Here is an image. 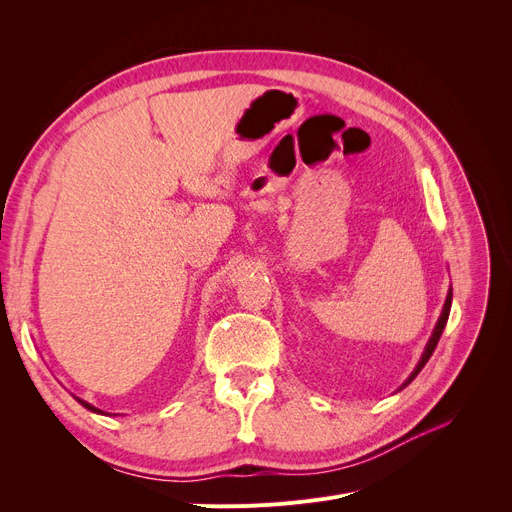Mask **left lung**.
<instances>
[{
  "label": "left lung",
  "mask_w": 512,
  "mask_h": 512,
  "mask_svg": "<svg viewBox=\"0 0 512 512\" xmlns=\"http://www.w3.org/2000/svg\"><path fill=\"white\" fill-rule=\"evenodd\" d=\"M450 305H452V288H448V294H446V301H444V307H442V313H440V317H438V321H436V328H434V332H432V336H429V340H427V344H425V351H423V355H421V359H419V363L415 365V369H413V373L409 375L407 378V382L402 384L400 388H405V386H409L417 375H419V371L425 367V363L429 361V357L434 355V351H436V346H438V340H440V336H442V332H444V326H446V321H448V315H450Z\"/></svg>",
  "instance_id": "1"
}]
</instances>
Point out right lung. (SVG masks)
I'll return each instance as SVG.
<instances>
[{
	"mask_svg": "<svg viewBox=\"0 0 512 512\" xmlns=\"http://www.w3.org/2000/svg\"><path fill=\"white\" fill-rule=\"evenodd\" d=\"M78 402H80V405H83L85 409H89L91 413H99V415H107V413H103L101 409H97V407H93V405H89V402L87 400H83V398H78V396H74Z\"/></svg>",
	"mask_w": 512,
	"mask_h": 512,
	"instance_id": "add662e5",
	"label": "right lung"
}]
</instances>
